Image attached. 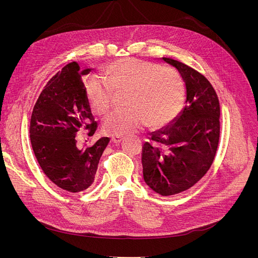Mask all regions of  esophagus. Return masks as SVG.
I'll use <instances>...</instances> for the list:
<instances>
[{
  "label": "esophagus",
  "mask_w": 258,
  "mask_h": 258,
  "mask_svg": "<svg viewBox=\"0 0 258 258\" xmlns=\"http://www.w3.org/2000/svg\"><path fill=\"white\" fill-rule=\"evenodd\" d=\"M121 140H122L121 137H112L111 141H112L113 143H115V144H119V143L121 142Z\"/></svg>",
  "instance_id": "34e87169"
}]
</instances>
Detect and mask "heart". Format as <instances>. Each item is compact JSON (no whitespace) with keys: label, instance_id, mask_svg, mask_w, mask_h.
I'll return each mask as SVG.
<instances>
[{"label":"heart","instance_id":"b5f03b06","mask_svg":"<svg viewBox=\"0 0 258 258\" xmlns=\"http://www.w3.org/2000/svg\"><path fill=\"white\" fill-rule=\"evenodd\" d=\"M103 80L88 82L87 97L92 112L104 115L112 108L114 92L126 95V111L114 112L103 122V132L122 137L150 124L162 128L176 119L185 105V84L176 71L135 58L107 64Z\"/></svg>","mask_w":258,"mask_h":258}]
</instances>
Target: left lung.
<instances>
[{"instance_id":"8db88e82","label":"left lung","mask_w":258,"mask_h":258,"mask_svg":"<svg viewBox=\"0 0 258 258\" xmlns=\"http://www.w3.org/2000/svg\"><path fill=\"white\" fill-rule=\"evenodd\" d=\"M186 85V105L169 127L155 131L142 147L145 183L161 196L187 190L213 163L220 141V102L213 86L183 62L162 58Z\"/></svg>"}]
</instances>
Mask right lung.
Masks as SVG:
<instances>
[{"label":"right lung","mask_w":258,"mask_h":258,"mask_svg":"<svg viewBox=\"0 0 258 258\" xmlns=\"http://www.w3.org/2000/svg\"><path fill=\"white\" fill-rule=\"evenodd\" d=\"M81 70L73 61L46 84L33 107L30 140L45 175L61 189L80 192L95 181L99 160L110 139L101 138L85 150L76 146L77 132L92 136L97 121L91 114Z\"/></svg>","instance_id":"1"}]
</instances>
